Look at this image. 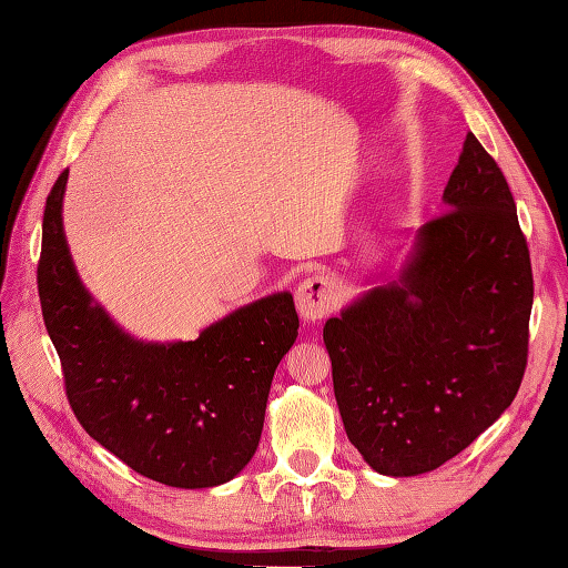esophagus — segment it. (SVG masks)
Returning a JSON list of instances; mask_svg holds the SVG:
<instances>
[{
    "label": "esophagus",
    "instance_id": "obj_1",
    "mask_svg": "<svg viewBox=\"0 0 568 568\" xmlns=\"http://www.w3.org/2000/svg\"><path fill=\"white\" fill-rule=\"evenodd\" d=\"M336 285L329 281L327 275H312L307 281L297 285L295 291V303L297 312L307 322H320L334 312L336 307Z\"/></svg>",
    "mask_w": 568,
    "mask_h": 568
}]
</instances>
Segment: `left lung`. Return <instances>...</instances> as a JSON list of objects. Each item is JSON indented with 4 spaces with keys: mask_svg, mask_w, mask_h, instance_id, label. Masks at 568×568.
I'll list each match as a JSON object with an SVG mask.
<instances>
[{
    "mask_svg": "<svg viewBox=\"0 0 568 568\" xmlns=\"http://www.w3.org/2000/svg\"><path fill=\"white\" fill-rule=\"evenodd\" d=\"M444 204L400 277L324 324L346 437L383 476L427 474L464 452L525 376L532 263L508 180L474 134Z\"/></svg>",
    "mask_w": 568,
    "mask_h": 568,
    "instance_id": "1",
    "label": "left lung"
}]
</instances>
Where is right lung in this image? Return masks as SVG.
<instances>
[{"instance_id":"obj_1","label":"right lung","mask_w":568,"mask_h":568,"mask_svg":"<svg viewBox=\"0 0 568 568\" xmlns=\"http://www.w3.org/2000/svg\"><path fill=\"white\" fill-rule=\"evenodd\" d=\"M60 173L43 212L39 297L84 432L159 484L212 488L256 454L273 373L297 339L291 293L234 310L195 342H139L82 285L63 234Z\"/></svg>"}]
</instances>
